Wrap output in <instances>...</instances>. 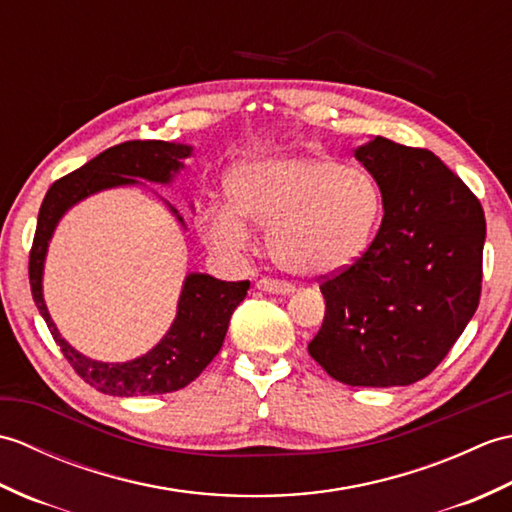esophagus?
<instances>
[{
	"label": "esophagus",
	"mask_w": 512,
	"mask_h": 512,
	"mask_svg": "<svg viewBox=\"0 0 512 512\" xmlns=\"http://www.w3.org/2000/svg\"><path fill=\"white\" fill-rule=\"evenodd\" d=\"M257 288L268 292V295H290L292 290H295V286L288 284V281H281V279H268V277H262L257 281Z\"/></svg>",
	"instance_id": "1"
}]
</instances>
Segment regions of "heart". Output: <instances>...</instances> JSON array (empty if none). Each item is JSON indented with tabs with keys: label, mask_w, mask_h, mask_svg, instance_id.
Returning <instances> with one entry per match:
<instances>
[{
	"label": "heart",
	"mask_w": 512,
	"mask_h": 512,
	"mask_svg": "<svg viewBox=\"0 0 512 512\" xmlns=\"http://www.w3.org/2000/svg\"><path fill=\"white\" fill-rule=\"evenodd\" d=\"M228 209L204 224L215 248H242L246 224L268 228V253L299 277H330L363 257L383 215L372 173L319 154L250 160L228 180Z\"/></svg>",
	"instance_id": "heart-1"
}]
</instances>
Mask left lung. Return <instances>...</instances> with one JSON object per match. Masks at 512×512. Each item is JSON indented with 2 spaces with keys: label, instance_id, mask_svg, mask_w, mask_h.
<instances>
[{
  "label": "left lung",
  "instance_id": "8db88e82",
  "mask_svg": "<svg viewBox=\"0 0 512 512\" xmlns=\"http://www.w3.org/2000/svg\"><path fill=\"white\" fill-rule=\"evenodd\" d=\"M354 156L383 193V222L363 257L321 284L325 317L308 352L345 385H411L480 303L484 211L427 149L374 136Z\"/></svg>",
  "mask_w": 512,
  "mask_h": 512
}]
</instances>
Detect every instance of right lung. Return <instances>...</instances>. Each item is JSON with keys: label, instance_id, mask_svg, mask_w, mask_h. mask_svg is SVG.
<instances>
[{"label": "right lung", "instance_id": "add662e5", "mask_svg": "<svg viewBox=\"0 0 512 512\" xmlns=\"http://www.w3.org/2000/svg\"><path fill=\"white\" fill-rule=\"evenodd\" d=\"M191 151L193 147L189 145L165 143V140H129V143L105 149L103 154L85 162L81 169L54 182L41 202L28 264L32 299L74 372L101 394L132 398L169 394V391L187 387L220 352L228 321L250 288V281H222L204 273L187 275L178 299L176 319L167 334L147 354L125 363L92 361L76 352L59 334L46 308L43 264H46L54 228L65 211L105 189L134 187V184H143L140 180L169 184L176 173L184 169L182 160L189 158ZM167 206L184 226L182 215L169 202Z\"/></svg>", "mask_w": 512, "mask_h": 512}]
</instances>
